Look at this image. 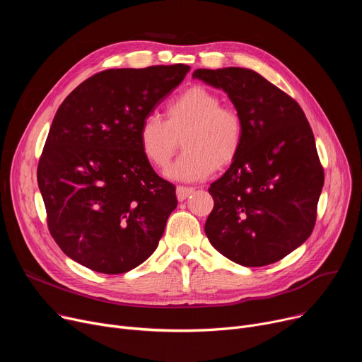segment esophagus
Segmentation results:
<instances>
[{
	"label": "esophagus",
	"instance_id": "obj_1",
	"mask_svg": "<svg viewBox=\"0 0 362 362\" xmlns=\"http://www.w3.org/2000/svg\"><path fill=\"white\" fill-rule=\"evenodd\" d=\"M194 191H195L194 187L177 186V187H176V195H177V199H179V201H185V199H186L189 195H191Z\"/></svg>",
	"mask_w": 362,
	"mask_h": 362
}]
</instances>
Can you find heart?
Returning a JSON list of instances; mask_svg holds the SVG:
<instances>
[{"instance_id": "heart-1", "label": "heart", "mask_w": 362, "mask_h": 362, "mask_svg": "<svg viewBox=\"0 0 362 362\" xmlns=\"http://www.w3.org/2000/svg\"><path fill=\"white\" fill-rule=\"evenodd\" d=\"M221 103L214 90L192 85L165 104L164 120L146 116L138 130L146 161L164 170L182 141L183 154L165 173L170 179L202 180L216 168L229 167L240 152L245 124L235 107Z\"/></svg>"}]
</instances>
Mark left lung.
<instances>
[{
  "label": "left lung",
  "instance_id": "8db88e82",
  "mask_svg": "<svg viewBox=\"0 0 362 362\" xmlns=\"http://www.w3.org/2000/svg\"><path fill=\"white\" fill-rule=\"evenodd\" d=\"M242 114L239 156L208 192L214 208L205 235L226 258L245 267L280 261L305 242L325 183L311 126L299 104L251 69H198Z\"/></svg>",
  "mask_w": 362,
  "mask_h": 362
}]
</instances>
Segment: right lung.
I'll list each match as a JSON object with an SVG mask.
<instances>
[{
	"label": "right lung",
	"instance_id": "add662e5",
	"mask_svg": "<svg viewBox=\"0 0 362 362\" xmlns=\"http://www.w3.org/2000/svg\"><path fill=\"white\" fill-rule=\"evenodd\" d=\"M187 71L185 64L104 70L57 110L36 176L48 230L76 262L122 274L157 250L176 187L146 161L138 130Z\"/></svg>",
	"mask_w": 362,
	"mask_h": 362
}]
</instances>
